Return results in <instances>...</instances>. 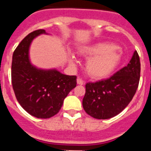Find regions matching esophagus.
<instances>
[{"instance_id":"obj_1","label":"esophagus","mask_w":151,"mask_h":151,"mask_svg":"<svg viewBox=\"0 0 151 151\" xmlns=\"http://www.w3.org/2000/svg\"><path fill=\"white\" fill-rule=\"evenodd\" d=\"M77 83H78V85H85V82H84L81 78H78V79H77Z\"/></svg>"}]
</instances>
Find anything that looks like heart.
I'll list each match as a JSON object with an SVG mask.
<instances>
[{
  "label": "heart",
  "mask_w": 151,
  "mask_h": 151,
  "mask_svg": "<svg viewBox=\"0 0 151 151\" xmlns=\"http://www.w3.org/2000/svg\"><path fill=\"white\" fill-rule=\"evenodd\" d=\"M78 53L88 59L85 63V71L90 78L96 80L108 78L117 69L122 59L117 46L105 42L81 47ZM69 60L73 66L77 63L73 54L69 55Z\"/></svg>",
  "instance_id": "heart-1"
}]
</instances>
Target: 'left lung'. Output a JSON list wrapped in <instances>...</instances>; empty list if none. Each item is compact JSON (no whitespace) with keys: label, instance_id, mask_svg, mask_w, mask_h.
Wrapping results in <instances>:
<instances>
[{"label":"left lung","instance_id":"obj_1","mask_svg":"<svg viewBox=\"0 0 151 151\" xmlns=\"http://www.w3.org/2000/svg\"><path fill=\"white\" fill-rule=\"evenodd\" d=\"M140 77V62L136 51L127 66L106 80L87 83L82 101L84 110L96 119H109L122 112L133 98Z\"/></svg>","mask_w":151,"mask_h":151}]
</instances>
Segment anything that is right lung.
Here are the masks:
<instances>
[{
	"mask_svg": "<svg viewBox=\"0 0 151 151\" xmlns=\"http://www.w3.org/2000/svg\"><path fill=\"white\" fill-rule=\"evenodd\" d=\"M45 29L29 34L12 55V82L15 97L23 109L37 118H49L61 109L64 99L77 85L76 76L66 75L56 69H41L32 63L29 48L32 41Z\"/></svg>",
	"mask_w": 151,
	"mask_h": 151,
	"instance_id": "obj_1",
	"label": "right lung"
}]
</instances>
